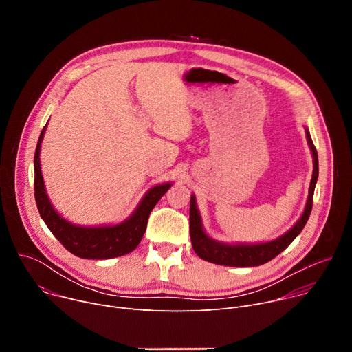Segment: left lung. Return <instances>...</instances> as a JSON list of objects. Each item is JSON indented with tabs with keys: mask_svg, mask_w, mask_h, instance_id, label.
Wrapping results in <instances>:
<instances>
[{
	"mask_svg": "<svg viewBox=\"0 0 352 352\" xmlns=\"http://www.w3.org/2000/svg\"><path fill=\"white\" fill-rule=\"evenodd\" d=\"M307 139L309 143V147L312 150L314 157V174L311 179L309 186V195L307 200L305 210L300 216V219L294 224L291 230H288L284 235L278 236L277 239H273L270 242H262V243H223L219 241L212 239L206 235L204 231L202 220H200V213L196 208L195 196H190V208H189V232H190V242L192 248L199 258L204 261L221 265V266H234V267H252V266H261L267 263L269 261L274 259L278 254L298 236V234L304 230L311 212L314 206V192L319 175V162H318V152L316 147L312 142L311 133L308 129Z\"/></svg>",
	"mask_w": 352,
	"mask_h": 352,
	"instance_id": "obj_1",
	"label": "left lung"
}]
</instances>
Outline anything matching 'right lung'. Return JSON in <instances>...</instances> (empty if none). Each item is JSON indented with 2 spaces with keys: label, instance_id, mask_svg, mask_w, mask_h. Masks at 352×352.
Instances as JSON below:
<instances>
[{
  "label": "right lung",
  "instance_id": "add662e5",
  "mask_svg": "<svg viewBox=\"0 0 352 352\" xmlns=\"http://www.w3.org/2000/svg\"><path fill=\"white\" fill-rule=\"evenodd\" d=\"M45 128L47 125L38 136L34 152V197L40 217L44 220L48 230L53 232L65 249L78 258L113 259L132 252L146 231L150 212L153 210L173 184L167 182L153 186L143 196L142 202L132 216L117 226L82 227L72 224L54 210L45 192L40 168V147Z\"/></svg>",
  "mask_w": 352,
  "mask_h": 352
}]
</instances>
